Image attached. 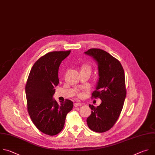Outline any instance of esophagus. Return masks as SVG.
<instances>
[{
	"instance_id": "34e87169",
	"label": "esophagus",
	"mask_w": 155,
	"mask_h": 155,
	"mask_svg": "<svg viewBox=\"0 0 155 155\" xmlns=\"http://www.w3.org/2000/svg\"><path fill=\"white\" fill-rule=\"evenodd\" d=\"M82 106V104L79 103H76L74 104V107H78V106Z\"/></svg>"
}]
</instances>
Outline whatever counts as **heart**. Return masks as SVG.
Here are the masks:
<instances>
[{
  "instance_id": "1",
  "label": "heart",
  "mask_w": 155,
  "mask_h": 155,
  "mask_svg": "<svg viewBox=\"0 0 155 155\" xmlns=\"http://www.w3.org/2000/svg\"><path fill=\"white\" fill-rule=\"evenodd\" d=\"M91 71V67L88 64H83L80 67V72H88L90 73ZM81 97V95L80 94Z\"/></svg>"
}]
</instances>
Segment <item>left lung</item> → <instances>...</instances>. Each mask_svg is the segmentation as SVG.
<instances>
[{
    "label": "left lung",
    "mask_w": 155,
    "mask_h": 155,
    "mask_svg": "<svg viewBox=\"0 0 155 155\" xmlns=\"http://www.w3.org/2000/svg\"><path fill=\"white\" fill-rule=\"evenodd\" d=\"M85 53L98 63L99 80L91 97L102 101L97 107L89 105L92 110L87 123L92 131L104 133L113 127L123 107L127 95L124 70L117 58L103 49L91 48Z\"/></svg>",
    "instance_id": "1"
}]
</instances>
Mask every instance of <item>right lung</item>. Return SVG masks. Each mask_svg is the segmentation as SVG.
Segmentation results:
<instances>
[{
    "mask_svg": "<svg viewBox=\"0 0 155 155\" xmlns=\"http://www.w3.org/2000/svg\"><path fill=\"white\" fill-rule=\"evenodd\" d=\"M71 51L50 52L41 57L31 69L25 85L28 113L42 133L54 136L62 130L73 103L65 100L58 104L52 98L59 83L58 71L61 61Z\"/></svg>",
    "mask_w": 155,
    "mask_h": 155,
    "instance_id": "1",
    "label": "right lung"
}]
</instances>
